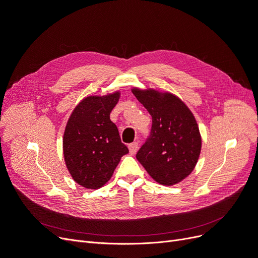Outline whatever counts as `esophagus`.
Here are the masks:
<instances>
[{"label": "esophagus", "instance_id": "1", "mask_svg": "<svg viewBox=\"0 0 258 258\" xmlns=\"http://www.w3.org/2000/svg\"><path fill=\"white\" fill-rule=\"evenodd\" d=\"M138 148H139L138 142H134V143L129 144V152H130L131 155H135L137 153V151H138Z\"/></svg>", "mask_w": 258, "mask_h": 258}]
</instances>
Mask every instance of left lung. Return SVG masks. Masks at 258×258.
I'll use <instances>...</instances> for the list:
<instances>
[{"label":"left lung","mask_w":258,"mask_h":258,"mask_svg":"<svg viewBox=\"0 0 258 258\" xmlns=\"http://www.w3.org/2000/svg\"><path fill=\"white\" fill-rule=\"evenodd\" d=\"M152 116L151 134L137 153L147 173L162 185H174L191 173L201 151L196 119L181 99L170 92L132 89Z\"/></svg>","instance_id":"1"}]
</instances>
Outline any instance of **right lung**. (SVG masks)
Wrapping results in <instances>:
<instances>
[{
    "mask_svg": "<svg viewBox=\"0 0 258 258\" xmlns=\"http://www.w3.org/2000/svg\"><path fill=\"white\" fill-rule=\"evenodd\" d=\"M117 91L82 100L70 116L63 136L66 165L74 181L86 188L102 187L120 158L129 153L110 114L119 100Z\"/></svg>",
    "mask_w": 258,
    "mask_h": 258,
    "instance_id": "right-lung-1",
    "label": "right lung"
}]
</instances>
